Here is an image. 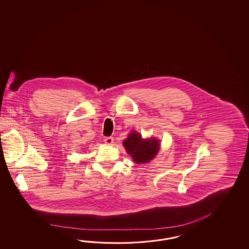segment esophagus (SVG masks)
I'll use <instances>...</instances> for the list:
<instances>
[{
	"label": "esophagus",
	"instance_id": "obj_1",
	"mask_svg": "<svg viewBox=\"0 0 249 249\" xmlns=\"http://www.w3.org/2000/svg\"><path fill=\"white\" fill-rule=\"evenodd\" d=\"M104 142L106 143L107 145H112L114 142V139L112 137H105Z\"/></svg>",
	"mask_w": 249,
	"mask_h": 249
}]
</instances>
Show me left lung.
Masks as SVG:
<instances>
[{
    "label": "left lung",
    "instance_id": "8db88e82",
    "mask_svg": "<svg viewBox=\"0 0 249 249\" xmlns=\"http://www.w3.org/2000/svg\"><path fill=\"white\" fill-rule=\"evenodd\" d=\"M123 144L127 153L132 156V160L136 164L148 163L157 156L160 148L159 140L155 138L142 139V135L135 131L129 133Z\"/></svg>",
    "mask_w": 249,
    "mask_h": 249
}]
</instances>
